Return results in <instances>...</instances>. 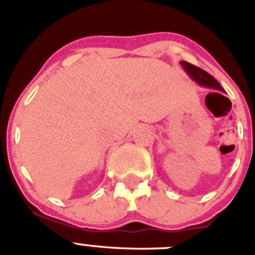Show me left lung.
Listing matches in <instances>:
<instances>
[{
    "label": "left lung",
    "instance_id": "8db88e82",
    "mask_svg": "<svg viewBox=\"0 0 255 255\" xmlns=\"http://www.w3.org/2000/svg\"><path fill=\"white\" fill-rule=\"evenodd\" d=\"M181 65L182 67L188 71V74L191 76V79H194L198 84L212 88V89L222 91V87L220 85V83H218L213 76L209 75L207 71H204L203 69H200V67L195 66V65L189 64V62H186V61H181Z\"/></svg>",
    "mask_w": 255,
    "mask_h": 255
}]
</instances>
